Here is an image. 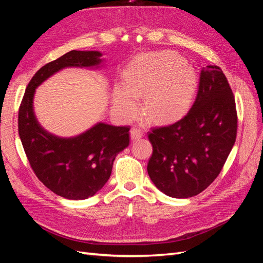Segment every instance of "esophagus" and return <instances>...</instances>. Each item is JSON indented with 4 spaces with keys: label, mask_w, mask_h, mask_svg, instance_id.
Wrapping results in <instances>:
<instances>
[{
    "label": "esophagus",
    "mask_w": 263,
    "mask_h": 263,
    "mask_svg": "<svg viewBox=\"0 0 263 263\" xmlns=\"http://www.w3.org/2000/svg\"><path fill=\"white\" fill-rule=\"evenodd\" d=\"M142 135L144 134H142V130L140 128H136V127H135V128L130 129V139L132 140L140 139L142 137Z\"/></svg>",
    "instance_id": "esophagus-1"
}]
</instances>
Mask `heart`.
<instances>
[{"label": "heart", "instance_id": "b5f03b06", "mask_svg": "<svg viewBox=\"0 0 263 263\" xmlns=\"http://www.w3.org/2000/svg\"><path fill=\"white\" fill-rule=\"evenodd\" d=\"M196 72L191 63L173 52H156L138 58L126 70L124 85L113 91V106L123 118L138 112L145 98L146 113L154 119H169L182 113L194 97Z\"/></svg>", "mask_w": 263, "mask_h": 263}]
</instances>
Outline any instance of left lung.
Masks as SVG:
<instances>
[{"label":"left lung","mask_w":263,"mask_h":263,"mask_svg":"<svg viewBox=\"0 0 263 263\" xmlns=\"http://www.w3.org/2000/svg\"><path fill=\"white\" fill-rule=\"evenodd\" d=\"M232 89L217 66L201 71L194 104L172 125L149 134L154 148L147 171L162 193L174 198L200 194L217 178L236 141Z\"/></svg>","instance_id":"left-lung-1"}]
</instances>
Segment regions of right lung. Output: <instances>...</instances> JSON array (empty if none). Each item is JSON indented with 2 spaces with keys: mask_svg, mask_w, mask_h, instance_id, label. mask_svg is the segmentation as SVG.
Listing matches in <instances>:
<instances>
[{
  "mask_svg": "<svg viewBox=\"0 0 263 263\" xmlns=\"http://www.w3.org/2000/svg\"><path fill=\"white\" fill-rule=\"evenodd\" d=\"M100 51L71 50L39 69L28 83L18 112V134L37 178L54 194L85 200L105 185L116 156L129 145V126L99 122L72 137L46 130L34 110L36 89L65 68L99 69Z\"/></svg>",
  "mask_w": 263,
  "mask_h": 263,
  "instance_id": "obj_1",
  "label": "right lung"
}]
</instances>
